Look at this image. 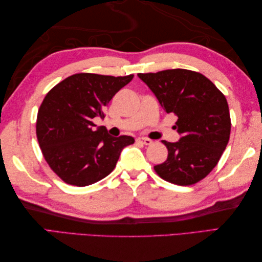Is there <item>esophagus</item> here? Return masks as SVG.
I'll return each instance as SVG.
<instances>
[{
  "mask_svg": "<svg viewBox=\"0 0 262 262\" xmlns=\"http://www.w3.org/2000/svg\"><path fill=\"white\" fill-rule=\"evenodd\" d=\"M136 142L140 144H143V145H151V144L153 143L152 140H149V138H146V137H138Z\"/></svg>",
  "mask_w": 262,
  "mask_h": 262,
  "instance_id": "obj_1",
  "label": "esophagus"
}]
</instances>
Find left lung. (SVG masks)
<instances>
[{
  "label": "left lung",
  "instance_id": "obj_1",
  "mask_svg": "<svg viewBox=\"0 0 262 262\" xmlns=\"http://www.w3.org/2000/svg\"><path fill=\"white\" fill-rule=\"evenodd\" d=\"M137 75L165 113L178 117L173 127L181 135L179 142L162 141L168 159L154 166L155 172L178 186L203 180L219 163L230 140L231 117L225 96L205 75L190 70Z\"/></svg>",
  "mask_w": 262,
  "mask_h": 262
}]
</instances>
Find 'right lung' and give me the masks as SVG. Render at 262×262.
<instances>
[{
  "mask_svg": "<svg viewBox=\"0 0 262 262\" xmlns=\"http://www.w3.org/2000/svg\"><path fill=\"white\" fill-rule=\"evenodd\" d=\"M134 75L110 76L77 73L59 82L39 107L36 134L51 169L68 185L84 187L115 169L122 148L134 138L113 137L105 127L93 130V118H104L103 109Z\"/></svg>",
  "mask_w": 262,
  "mask_h": 262,
  "instance_id": "right-lung-1",
  "label": "right lung"
}]
</instances>
